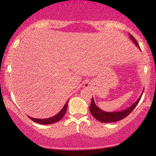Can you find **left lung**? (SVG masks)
<instances>
[{"label": "left lung", "mask_w": 156, "mask_h": 156, "mask_svg": "<svg viewBox=\"0 0 156 156\" xmlns=\"http://www.w3.org/2000/svg\"><path fill=\"white\" fill-rule=\"evenodd\" d=\"M129 37L131 39L132 41L134 42V44H135L139 48V45H138V42H136L135 38H134L131 34H129ZM144 89L143 90L141 94H140L139 98H138V99L136 100V101L134 102L132 105H131L129 107H128L127 108L123 109L122 111H119V112H105V111L101 110V108H99L97 105H96L93 97H92V99H91L90 106H89V110H90V112L91 114H92V116L94 117L97 120L100 121V122L113 123V122H115V121H121L124 118H126L128 115L131 114V112H133V110L135 108L136 106L138 105V102H139L140 98H141V96L143 94V93H144Z\"/></svg>", "instance_id": "8db88e82"}]
</instances>
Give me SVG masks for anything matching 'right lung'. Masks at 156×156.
Wrapping results in <instances>:
<instances>
[{"label": "right lung", "instance_id": "obj_1", "mask_svg": "<svg viewBox=\"0 0 156 156\" xmlns=\"http://www.w3.org/2000/svg\"><path fill=\"white\" fill-rule=\"evenodd\" d=\"M68 101L66 102L65 106H63L62 108L60 110V112L59 113H57L56 115L53 116L50 118H48V119H35L33 118V117L28 116L30 119H31L32 121H35L36 123H40V124H44V125H48V124H52V123H55L58 122L59 121H60L63 118V116H65L66 112H67V104H68Z\"/></svg>", "mask_w": 156, "mask_h": 156}]
</instances>
